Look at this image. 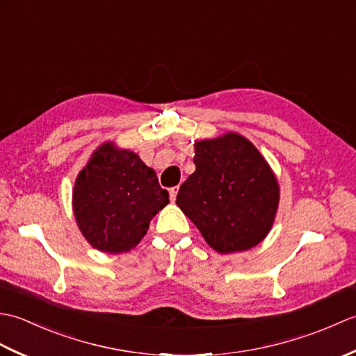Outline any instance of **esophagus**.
<instances>
[{"instance_id":"esophagus-1","label":"esophagus","mask_w":356,"mask_h":356,"mask_svg":"<svg viewBox=\"0 0 356 356\" xmlns=\"http://www.w3.org/2000/svg\"><path fill=\"white\" fill-rule=\"evenodd\" d=\"M176 195H177V186H174V188H171V190H170V199H171V202L176 200Z\"/></svg>"}]
</instances>
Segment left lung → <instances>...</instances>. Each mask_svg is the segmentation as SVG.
Masks as SVG:
<instances>
[{"instance_id":"obj_1","label":"left lung","mask_w":356,"mask_h":356,"mask_svg":"<svg viewBox=\"0 0 356 356\" xmlns=\"http://www.w3.org/2000/svg\"><path fill=\"white\" fill-rule=\"evenodd\" d=\"M195 171L176 203L220 254L246 251L268 236L280 188L275 174L251 142L237 133L194 147Z\"/></svg>"}]
</instances>
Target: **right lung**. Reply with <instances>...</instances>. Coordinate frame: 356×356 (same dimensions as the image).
Returning <instances> with one entry per match:
<instances>
[{
    "mask_svg": "<svg viewBox=\"0 0 356 356\" xmlns=\"http://www.w3.org/2000/svg\"><path fill=\"white\" fill-rule=\"evenodd\" d=\"M168 203V191L159 185L154 170L113 142L95 151L73 188V213L82 236L108 254L133 249Z\"/></svg>",
    "mask_w": 356,
    "mask_h": 356,
    "instance_id": "obj_1",
    "label": "right lung"
}]
</instances>
